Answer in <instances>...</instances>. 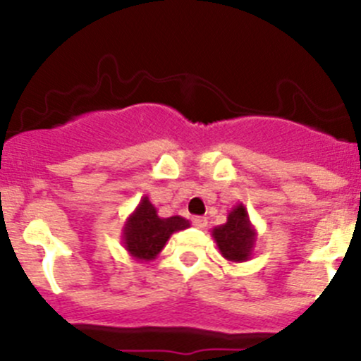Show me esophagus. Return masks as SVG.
Returning <instances> with one entry per match:
<instances>
[{"label":"esophagus","mask_w":361,"mask_h":361,"mask_svg":"<svg viewBox=\"0 0 361 361\" xmlns=\"http://www.w3.org/2000/svg\"><path fill=\"white\" fill-rule=\"evenodd\" d=\"M192 221H194V225L197 228H204L207 225V220L204 216H194L192 218Z\"/></svg>","instance_id":"1"}]
</instances>
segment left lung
Segmentation results:
<instances>
[{"label":"left lung","instance_id":"obj_1","mask_svg":"<svg viewBox=\"0 0 361 361\" xmlns=\"http://www.w3.org/2000/svg\"><path fill=\"white\" fill-rule=\"evenodd\" d=\"M214 243L221 257L232 264L250 260L257 243V231L250 221L248 209L245 204H238L228 213L227 221L211 231Z\"/></svg>","mask_w":361,"mask_h":361}]
</instances>
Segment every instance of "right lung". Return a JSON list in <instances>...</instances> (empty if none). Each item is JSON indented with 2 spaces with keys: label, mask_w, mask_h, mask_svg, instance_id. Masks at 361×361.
I'll use <instances>...</instances> for the list:
<instances>
[{
  "label": "right lung",
  "mask_w": 361,
  "mask_h": 361,
  "mask_svg": "<svg viewBox=\"0 0 361 361\" xmlns=\"http://www.w3.org/2000/svg\"><path fill=\"white\" fill-rule=\"evenodd\" d=\"M190 227L183 216L160 218L148 195L141 197L136 209L127 216L122 228V243L127 253L137 262H150L162 251L171 235Z\"/></svg>",
  "instance_id": "obj_1"
}]
</instances>
